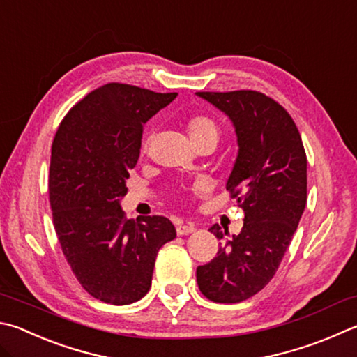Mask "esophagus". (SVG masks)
I'll return each mask as SVG.
<instances>
[{"mask_svg": "<svg viewBox=\"0 0 357 357\" xmlns=\"http://www.w3.org/2000/svg\"><path fill=\"white\" fill-rule=\"evenodd\" d=\"M193 231H197V228L193 225H179L176 226V232L178 236H187V234H192Z\"/></svg>", "mask_w": 357, "mask_h": 357, "instance_id": "obj_1", "label": "esophagus"}]
</instances>
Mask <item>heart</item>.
Here are the masks:
<instances>
[{"label": "heart", "instance_id": "1", "mask_svg": "<svg viewBox=\"0 0 357 357\" xmlns=\"http://www.w3.org/2000/svg\"><path fill=\"white\" fill-rule=\"evenodd\" d=\"M187 128H189V134L192 139L206 137V135L218 139V125L215 123V120L211 119V116H206V115L193 116Z\"/></svg>", "mask_w": 357, "mask_h": 357}]
</instances>
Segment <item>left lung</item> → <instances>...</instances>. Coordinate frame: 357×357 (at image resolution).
<instances>
[{
    "instance_id": "left-lung-1",
    "label": "left lung",
    "mask_w": 357,
    "mask_h": 357,
    "mask_svg": "<svg viewBox=\"0 0 357 357\" xmlns=\"http://www.w3.org/2000/svg\"><path fill=\"white\" fill-rule=\"evenodd\" d=\"M229 116L238 153L226 190L245 212L243 228L197 268L207 300L241 303L275 276L307 199V159L295 121L280 102L255 90L198 92ZM217 238L229 236L218 225Z\"/></svg>"
}]
</instances>
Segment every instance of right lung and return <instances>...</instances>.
<instances>
[{
  "label": "right lung",
  "mask_w": 357,
  "mask_h": 357,
  "mask_svg": "<svg viewBox=\"0 0 357 357\" xmlns=\"http://www.w3.org/2000/svg\"><path fill=\"white\" fill-rule=\"evenodd\" d=\"M176 96L111 82L84 96L57 128L48 176L53 225L76 280L100 301L144 298L158 251L176 237L168 218L134 222L120 206L144 125Z\"/></svg>",
  "instance_id": "obj_1"
}]
</instances>
